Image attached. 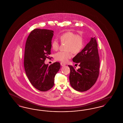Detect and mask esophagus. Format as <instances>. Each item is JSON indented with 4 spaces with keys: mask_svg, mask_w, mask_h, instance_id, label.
<instances>
[{
    "mask_svg": "<svg viewBox=\"0 0 123 123\" xmlns=\"http://www.w3.org/2000/svg\"><path fill=\"white\" fill-rule=\"evenodd\" d=\"M60 64H61V65L62 66H65L66 64L64 63H63V62H61L60 63Z\"/></svg>",
    "mask_w": 123,
    "mask_h": 123,
    "instance_id": "1",
    "label": "esophagus"
}]
</instances>
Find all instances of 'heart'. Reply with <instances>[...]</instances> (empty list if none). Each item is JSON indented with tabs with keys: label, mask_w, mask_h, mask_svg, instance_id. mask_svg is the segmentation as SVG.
I'll return each instance as SVG.
<instances>
[{
	"label": "heart",
	"mask_w": 123,
	"mask_h": 123,
	"mask_svg": "<svg viewBox=\"0 0 123 123\" xmlns=\"http://www.w3.org/2000/svg\"><path fill=\"white\" fill-rule=\"evenodd\" d=\"M59 39L62 43H66L64 52H59L54 55V58L58 61L66 63L74 54L80 53L84 45V39L82 35H77L72 32H66L60 35ZM52 47L53 50L56 51L59 47V41L54 40L52 42Z\"/></svg>",
	"instance_id": "1"
}]
</instances>
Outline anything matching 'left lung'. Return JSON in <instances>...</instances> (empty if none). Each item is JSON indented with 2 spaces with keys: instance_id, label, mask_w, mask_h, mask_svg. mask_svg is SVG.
Wrapping results in <instances>:
<instances>
[{
  "instance_id": "8db88e82",
  "label": "left lung",
  "mask_w": 123,
  "mask_h": 123,
  "mask_svg": "<svg viewBox=\"0 0 123 123\" xmlns=\"http://www.w3.org/2000/svg\"><path fill=\"white\" fill-rule=\"evenodd\" d=\"M97 43L95 37L72 60L80 67L76 70L71 65L69 80L71 86L77 91L84 92L91 88L96 82L99 75V58Z\"/></svg>"
}]
</instances>
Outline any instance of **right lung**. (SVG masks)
Instances as JSON below:
<instances>
[{"label": "right lung", "mask_w": 123, "mask_h": 123, "mask_svg": "<svg viewBox=\"0 0 123 123\" xmlns=\"http://www.w3.org/2000/svg\"><path fill=\"white\" fill-rule=\"evenodd\" d=\"M53 31L35 29L26 42L24 66L32 85L41 91H47L54 85V77L60 68L59 62L48 66L44 62L51 54Z\"/></svg>", "instance_id": "add662e5"}]
</instances>
